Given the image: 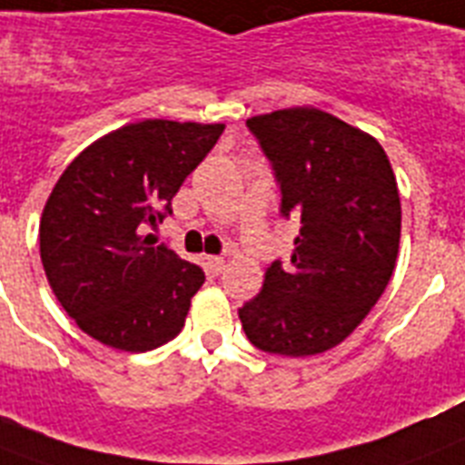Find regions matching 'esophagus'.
<instances>
[{"label": "esophagus", "instance_id": "obj_1", "mask_svg": "<svg viewBox=\"0 0 465 465\" xmlns=\"http://www.w3.org/2000/svg\"><path fill=\"white\" fill-rule=\"evenodd\" d=\"M208 264H210V269H213L214 274H222V272H224L226 257L224 255H210Z\"/></svg>", "mask_w": 465, "mask_h": 465}]
</instances>
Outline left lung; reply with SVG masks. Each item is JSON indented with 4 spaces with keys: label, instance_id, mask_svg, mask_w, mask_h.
<instances>
[{
    "label": "left lung",
    "instance_id": "1",
    "mask_svg": "<svg viewBox=\"0 0 465 465\" xmlns=\"http://www.w3.org/2000/svg\"><path fill=\"white\" fill-rule=\"evenodd\" d=\"M281 189V214L300 222L291 267L276 260L239 310L248 341L269 354L310 357L341 345L388 286L401 205L383 146L319 108L248 120Z\"/></svg>",
    "mask_w": 465,
    "mask_h": 465
}]
</instances>
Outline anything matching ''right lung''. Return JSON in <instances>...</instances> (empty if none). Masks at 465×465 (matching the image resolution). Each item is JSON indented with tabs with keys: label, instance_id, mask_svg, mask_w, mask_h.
I'll use <instances>...</instances> for the list:
<instances>
[{
	"label": "right lung",
	"instance_id": "obj_1",
	"mask_svg": "<svg viewBox=\"0 0 465 465\" xmlns=\"http://www.w3.org/2000/svg\"><path fill=\"white\" fill-rule=\"evenodd\" d=\"M224 124L143 120L77 155L40 222V255L54 295L94 341L148 352L182 331L205 272L153 245L146 226L173 214V198Z\"/></svg>",
	"mask_w": 465,
	"mask_h": 465
}]
</instances>
